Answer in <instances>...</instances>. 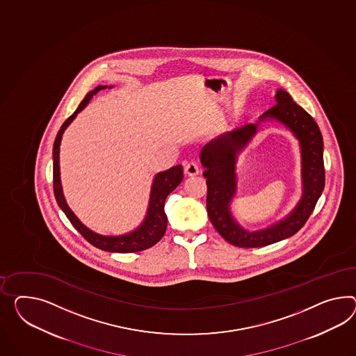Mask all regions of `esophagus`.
<instances>
[{"label":"esophagus","mask_w":356,"mask_h":356,"mask_svg":"<svg viewBox=\"0 0 356 356\" xmlns=\"http://www.w3.org/2000/svg\"><path fill=\"white\" fill-rule=\"evenodd\" d=\"M200 173L199 170V165L196 163H188V164L184 166V174L188 175V177H193V175H197Z\"/></svg>","instance_id":"1"}]
</instances>
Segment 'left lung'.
<instances>
[{"instance_id":"left-lung-1","label":"left lung","mask_w":356,"mask_h":356,"mask_svg":"<svg viewBox=\"0 0 356 356\" xmlns=\"http://www.w3.org/2000/svg\"><path fill=\"white\" fill-rule=\"evenodd\" d=\"M276 104L266 111L257 124H246L219 137L202 147L201 164L205 168L208 195L207 209L210 222L219 235L238 248H259L270 245L293 236L301 229L325 184L323 160V137L318 124L306 111L293 101L289 92L279 89ZM276 119L291 128L300 140L302 157V197L298 207L285 218L270 228L248 232L233 219L229 204L236 193V155L254 136L257 124L264 119Z\"/></svg>"}]
</instances>
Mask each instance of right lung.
Listing matches in <instances>:
<instances>
[{
	"mask_svg": "<svg viewBox=\"0 0 356 356\" xmlns=\"http://www.w3.org/2000/svg\"><path fill=\"white\" fill-rule=\"evenodd\" d=\"M107 86H97L94 90L88 92L86 97L82 99L77 110L73 112L68 119L64 121L63 125L59 129L56 137H55L54 147H53V186H54V195L59 208L63 210L64 214L73 227L76 228L82 236L85 237L92 245L99 248L106 252L112 253H134L142 252L148 248L157 244L161 237L164 236L166 226H168V217L165 214V200L170 192L177 188V186L182 182L183 168L182 165H175L173 168L156 174L155 179L151 187L149 195V204L147 209L146 218L142 222L139 227L136 228L133 232H129L121 236H103L99 234L92 232V229L83 226L80 219L74 216L72 210L67 205L62 191V183H60V172H59V147L63 136L64 130L68 128V125L72 122L79 112H81L86 104L90 102L92 95H95L99 90L106 89ZM112 88V86H110Z\"/></svg>",
	"mask_w": 356,
	"mask_h": 356,
	"instance_id": "add662e5",
	"label": "right lung"
}]
</instances>
